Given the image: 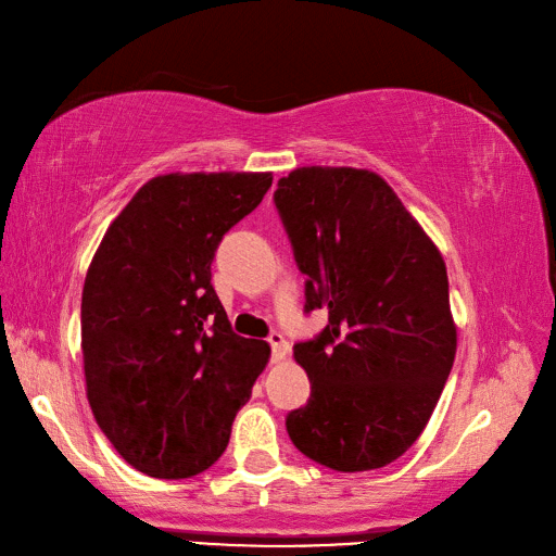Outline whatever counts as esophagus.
<instances>
[{"mask_svg":"<svg viewBox=\"0 0 556 556\" xmlns=\"http://www.w3.org/2000/svg\"><path fill=\"white\" fill-rule=\"evenodd\" d=\"M268 345H271V350H274V359L276 362H280L285 355H288V350H290V343L285 341V336L280 333V331H271L268 333Z\"/></svg>","mask_w":556,"mask_h":556,"instance_id":"obj_1","label":"esophagus"}]
</instances>
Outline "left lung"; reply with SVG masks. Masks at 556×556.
I'll list each match as a JSON object with an SVG mask.
<instances>
[{
	"instance_id": "left-lung-1",
	"label": "left lung",
	"mask_w": 556,
	"mask_h": 556,
	"mask_svg": "<svg viewBox=\"0 0 556 556\" xmlns=\"http://www.w3.org/2000/svg\"><path fill=\"white\" fill-rule=\"evenodd\" d=\"M274 201L306 276L304 311H329L294 345L311 399L285 427L327 468H382L425 431L457 352L445 262L374 172L301 166Z\"/></svg>"
}]
</instances>
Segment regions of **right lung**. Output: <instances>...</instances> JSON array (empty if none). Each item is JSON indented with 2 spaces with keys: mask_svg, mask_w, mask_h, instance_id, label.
I'll return each mask as SVG.
<instances>
[{
  "mask_svg": "<svg viewBox=\"0 0 556 556\" xmlns=\"http://www.w3.org/2000/svg\"><path fill=\"white\" fill-rule=\"evenodd\" d=\"M271 174L148 180L104 233L80 301L88 401L121 457L150 478L213 466L271 348L233 333L211 282L225 233Z\"/></svg>",
  "mask_w": 556,
  "mask_h": 556,
  "instance_id": "right-lung-1",
  "label": "right lung"
}]
</instances>
